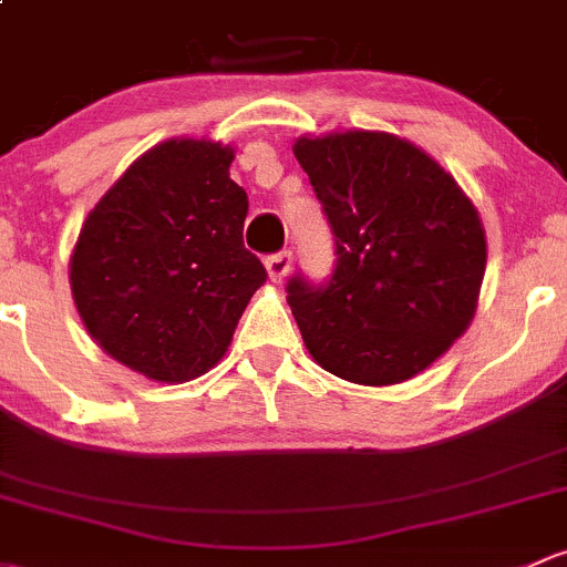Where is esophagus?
I'll list each match as a JSON object with an SVG mask.
<instances>
[{"mask_svg":"<svg viewBox=\"0 0 567 567\" xmlns=\"http://www.w3.org/2000/svg\"><path fill=\"white\" fill-rule=\"evenodd\" d=\"M265 267H267V276H270V281L281 284L291 270V254H289V250H281V254L267 256Z\"/></svg>","mask_w":567,"mask_h":567,"instance_id":"esophagus-1","label":"esophagus"}]
</instances>
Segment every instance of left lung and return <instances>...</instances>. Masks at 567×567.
I'll use <instances>...</instances> for the list:
<instances>
[{"label": "left lung", "mask_w": 567, "mask_h": 567, "mask_svg": "<svg viewBox=\"0 0 567 567\" xmlns=\"http://www.w3.org/2000/svg\"><path fill=\"white\" fill-rule=\"evenodd\" d=\"M306 168L336 235L327 286L291 278L289 306L324 371L390 388L417 377L477 311L486 231L472 198L425 150L384 131L300 136Z\"/></svg>", "instance_id": "obj_1"}]
</instances>
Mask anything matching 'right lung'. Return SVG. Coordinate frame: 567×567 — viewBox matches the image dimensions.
Instances as JSON below:
<instances>
[{
  "label": "right lung",
  "mask_w": 567,
  "mask_h": 567,
  "mask_svg": "<svg viewBox=\"0 0 567 567\" xmlns=\"http://www.w3.org/2000/svg\"><path fill=\"white\" fill-rule=\"evenodd\" d=\"M231 144L168 138L90 209L68 265L75 311L116 363L179 384L229 349L261 261L243 245L248 196Z\"/></svg>",
  "instance_id": "add662e5"
}]
</instances>
